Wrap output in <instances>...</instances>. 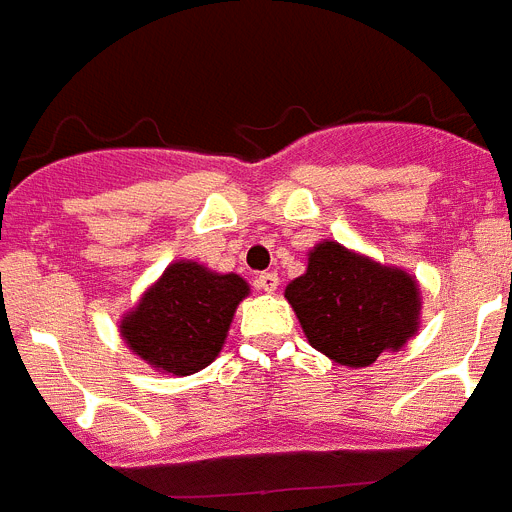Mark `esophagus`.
Here are the masks:
<instances>
[{"label": "esophagus", "mask_w": 512, "mask_h": 512, "mask_svg": "<svg viewBox=\"0 0 512 512\" xmlns=\"http://www.w3.org/2000/svg\"><path fill=\"white\" fill-rule=\"evenodd\" d=\"M277 285H280V277H277L275 272H261V275L256 277V288L264 290V293H275Z\"/></svg>", "instance_id": "obj_1"}]
</instances>
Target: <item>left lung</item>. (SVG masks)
<instances>
[{"label":"left lung","mask_w":512,"mask_h":512,"mask_svg":"<svg viewBox=\"0 0 512 512\" xmlns=\"http://www.w3.org/2000/svg\"><path fill=\"white\" fill-rule=\"evenodd\" d=\"M306 341L338 365L370 367L383 351H399L420 330L423 296L415 275L388 267L335 240L309 251L306 272L288 282Z\"/></svg>","instance_id":"obj_1"}]
</instances>
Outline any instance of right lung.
I'll return each instance as SVG.
<instances>
[{
    "instance_id": "obj_1",
    "label": "right lung",
    "mask_w": 512,
    "mask_h": 512,
    "mask_svg": "<svg viewBox=\"0 0 512 512\" xmlns=\"http://www.w3.org/2000/svg\"><path fill=\"white\" fill-rule=\"evenodd\" d=\"M251 285L192 259L171 261L118 322L124 343L147 365L185 378L219 357Z\"/></svg>"
}]
</instances>
